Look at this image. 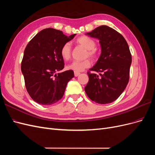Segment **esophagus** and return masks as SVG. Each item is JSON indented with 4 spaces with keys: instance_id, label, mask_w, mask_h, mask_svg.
I'll return each mask as SVG.
<instances>
[{
    "instance_id": "obj_1",
    "label": "esophagus",
    "mask_w": 155,
    "mask_h": 155,
    "mask_svg": "<svg viewBox=\"0 0 155 155\" xmlns=\"http://www.w3.org/2000/svg\"><path fill=\"white\" fill-rule=\"evenodd\" d=\"M79 74H80V73H79V72H74V76H76V77L78 76Z\"/></svg>"
}]
</instances>
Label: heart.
<instances>
[{"label":"heart","mask_w":155,"mask_h":155,"mask_svg":"<svg viewBox=\"0 0 155 155\" xmlns=\"http://www.w3.org/2000/svg\"><path fill=\"white\" fill-rule=\"evenodd\" d=\"M76 43L78 45L81 46L82 47L87 50L85 53L86 57H90L92 59H96L97 58V53L96 47V41L87 36H81L77 39ZM61 55L63 59L68 60L71 55V46L69 43H67L63 45L60 51ZM91 61L86 59L83 61H74L71 63L67 65V69L73 70L74 72H81L91 66Z\"/></svg>","instance_id":"heart-1"}]
</instances>
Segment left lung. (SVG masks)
<instances>
[{
	"label": "left lung",
	"instance_id": "1",
	"mask_svg": "<svg viewBox=\"0 0 155 155\" xmlns=\"http://www.w3.org/2000/svg\"><path fill=\"white\" fill-rule=\"evenodd\" d=\"M100 41L101 52L94 66L88 72L89 79L85 87L88 97L96 103L107 104L113 102L125 89L129 79L132 58L127 43L115 30L105 25L87 33Z\"/></svg>",
	"mask_w": 155,
	"mask_h": 155
}]
</instances>
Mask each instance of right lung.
<instances>
[{
    "mask_svg": "<svg viewBox=\"0 0 155 155\" xmlns=\"http://www.w3.org/2000/svg\"><path fill=\"white\" fill-rule=\"evenodd\" d=\"M76 34L67 36L54 28L39 31L27 45L21 63L25 86L32 100L50 105L62 98L68 82L74 77L73 70L56 74L64 68L60 51L63 45Z\"/></svg>",
    "mask_w": 155,
    "mask_h": 155,
    "instance_id": "obj_1",
    "label": "right lung"
}]
</instances>
